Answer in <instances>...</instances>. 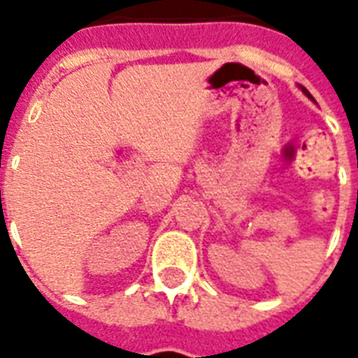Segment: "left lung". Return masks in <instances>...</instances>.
<instances>
[{
  "label": "left lung",
  "mask_w": 358,
  "mask_h": 358,
  "mask_svg": "<svg viewBox=\"0 0 358 358\" xmlns=\"http://www.w3.org/2000/svg\"><path fill=\"white\" fill-rule=\"evenodd\" d=\"M301 91H303V92H305V94H306V96H308V98H310V100H314V98H312V94H310V92H308V91H306V89H305V87H301Z\"/></svg>",
  "instance_id": "obj_1"
}]
</instances>
